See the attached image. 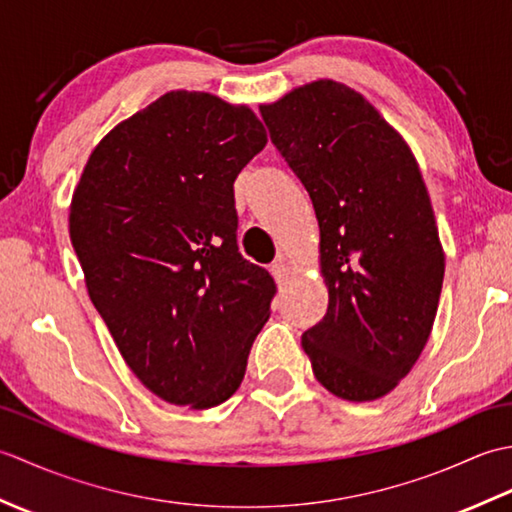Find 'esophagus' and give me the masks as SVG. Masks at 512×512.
Returning <instances> with one entry per match:
<instances>
[{"label": "esophagus", "instance_id": "1", "mask_svg": "<svg viewBox=\"0 0 512 512\" xmlns=\"http://www.w3.org/2000/svg\"><path fill=\"white\" fill-rule=\"evenodd\" d=\"M273 275L275 279L279 281V284H286V281L290 279V266L284 257H279L277 262L273 264Z\"/></svg>", "mask_w": 512, "mask_h": 512}]
</instances>
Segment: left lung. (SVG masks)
<instances>
[{"mask_svg": "<svg viewBox=\"0 0 512 512\" xmlns=\"http://www.w3.org/2000/svg\"><path fill=\"white\" fill-rule=\"evenodd\" d=\"M319 220L328 312L303 332L334 396L383 398L416 365L436 321L444 250L409 145L376 107L319 79L259 107Z\"/></svg>", "mask_w": 512, "mask_h": 512, "instance_id": "left-lung-1", "label": "left lung"}]
</instances>
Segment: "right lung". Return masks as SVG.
Listing matches in <instances>:
<instances>
[{
    "mask_svg": "<svg viewBox=\"0 0 512 512\" xmlns=\"http://www.w3.org/2000/svg\"><path fill=\"white\" fill-rule=\"evenodd\" d=\"M268 143L246 105L176 90L118 123L70 204L88 295L151 394L191 409L242 385L277 286L237 248L233 182Z\"/></svg>",
    "mask_w": 512,
    "mask_h": 512,
    "instance_id": "1",
    "label": "right lung"
}]
</instances>
